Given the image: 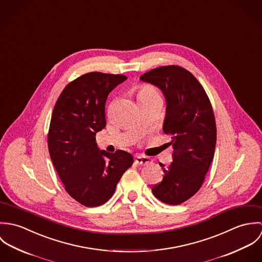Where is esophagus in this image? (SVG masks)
I'll use <instances>...</instances> for the list:
<instances>
[{"mask_svg": "<svg viewBox=\"0 0 262 262\" xmlns=\"http://www.w3.org/2000/svg\"><path fill=\"white\" fill-rule=\"evenodd\" d=\"M135 162L137 164H140V165H145L147 163L151 162V159L147 156H143V155H136L135 156Z\"/></svg>", "mask_w": 262, "mask_h": 262, "instance_id": "esophagus-1", "label": "esophagus"}]
</instances>
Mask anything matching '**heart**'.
<instances>
[{
	"label": "heart",
	"instance_id": "obj_1",
	"mask_svg": "<svg viewBox=\"0 0 262 262\" xmlns=\"http://www.w3.org/2000/svg\"><path fill=\"white\" fill-rule=\"evenodd\" d=\"M137 98H138V101H141V100H148V99L160 98V97L157 90L154 86L149 84H143L138 88Z\"/></svg>",
	"mask_w": 262,
	"mask_h": 262
}]
</instances>
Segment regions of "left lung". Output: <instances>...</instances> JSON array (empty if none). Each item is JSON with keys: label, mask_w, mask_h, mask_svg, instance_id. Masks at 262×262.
Segmentation results:
<instances>
[{"label": "left lung", "mask_w": 262, "mask_h": 262, "mask_svg": "<svg viewBox=\"0 0 262 262\" xmlns=\"http://www.w3.org/2000/svg\"><path fill=\"white\" fill-rule=\"evenodd\" d=\"M140 79L154 84L166 101L163 132L170 137L172 162H161L164 177L152 193L167 205H180L202 187L214 158L217 128L211 102L199 80L179 66L151 70Z\"/></svg>", "instance_id": "8db88e82"}]
</instances>
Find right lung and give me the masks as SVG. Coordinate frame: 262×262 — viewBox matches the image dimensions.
<instances>
[{"label": "right lung", "mask_w": 262, "mask_h": 262, "mask_svg": "<svg viewBox=\"0 0 262 262\" xmlns=\"http://www.w3.org/2000/svg\"><path fill=\"white\" fill-rule=\"evenodd\" d=\"M127 79L123 75L89 73L71 81L54 106L48 150L69 194L85 207L106 203L123 173L133 164L129 152L100 150L96 134L106 127L109 94Z\"/></svg>", "instance_id": "1"}]
</instances>
